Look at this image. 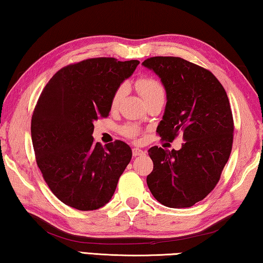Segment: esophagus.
Returning a JSON list of instances; mask_svg holds the SVG:
<instances>
[{"label":"esophagus","mask_w":263,"mask_h":263,"mask_svg":"<svg viewBox=\"0 0 263 263\" xmlns=\"http://www.w3.org/2000/svg\"><path fill=\"white\" fill-rule=\"evenodd\" d=\"M132 154H133V157H139V155H144L145 152L140 148L135 147V148H132Z\"/></svg>","instance_id":"34e87169"}]
</instances>
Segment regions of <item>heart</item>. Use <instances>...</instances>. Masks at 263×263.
<instances>
[{
  "label": "heart",
  "mask_w": 263,
  "mask_h": 263,
  "mask_svg": "<svg viewBox=\"0 0 263 263\" xmlns=\"http://www.w3.org/2000/svg\"><path fill=\"white\" fill-rule=\"evenodd\" d=\"M136 87L138 89V91L140 92L142 99L145 100V102L153 99V97L158 95H164L163 86L158 81V80H155L153 78H149V77L140 78L136 82ZM125 94H126V86L125 84H121V86L116 89L112 95V99H111V108L117 109L119 104H121V102L123 101L124 96H125ZM122 133L127 138H136L138 135H139V128L135 125H132V124H127V125H125L122 128Z\"/></svg>",
  "instance_id": "heart-1"
}]
</instances>
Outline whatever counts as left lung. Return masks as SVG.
<instances>
[{"label": "left lung", "mask_w": 263, "mask_h": 263, "mask_svg": "<svg viewBox=\"0 0 263 263\" xmlns=\"http://www.w3.org/2000/svg\"><path fill=\"white\" fill-rule=\"evenodd\" d=\"M142 65L161 79L167 103L158 135L179 151L153 146L147 185L168 208H190L211 193L220 179L233 144L234 124L229 97L210 70L177 57H153Z\"/></svg>", "instance_id": "1"}]
</instances>
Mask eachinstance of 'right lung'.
Listing matches in <instances>:
<instances>
[{"label":"right lung","mask_w":263,"mask_h":263,"mask_svg":"<svg viewBox=\"0 0 263 263\" xmlns=\"http://www.w3.org/2000/svg\"><path fill=\"white\" fill-rule=\"evenodd\" d=\"M138 60L91 58L66 66L43 89L31 119L35 161L48 188L81 211L108 203L131 161L124 141L94 142V122L109 116L116 89Z\"/></svg>","instance_id":"right-lung-1"}]
</instances>
